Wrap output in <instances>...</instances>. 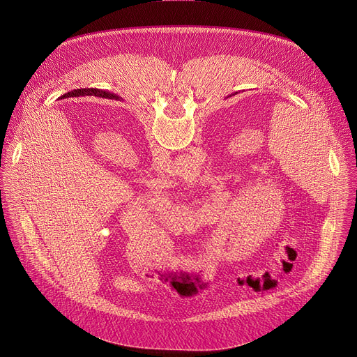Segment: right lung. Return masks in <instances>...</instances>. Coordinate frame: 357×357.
<instances>
[{
    "label": "right lung",
    "mask_w": 357,
    "mask_h": 357,
    "mask_svg": "<svg viewBox=\"0 0 357 357\" xmlns=\"http://www.w3.org/2000/svg\"><path fill=\"white\" fill-rule=\"evenodd\" d=\"M97 96V97H116L114 94L109 93V91H105V90H98V89H77V90H73V91H69L66 94H63V97H75V96Z\"/></svg>",
    "instance_id": "obj_1"
}]
</instances>
